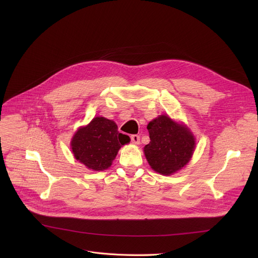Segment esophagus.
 I'll return each instance as SVG.
<instances>
[{
	"mask_svg": "<svg viewBox=\"0 0 258 258\" xmlns=\"http://www.w3.org/2000/svg\"><path fill=\"white\" fill-rule=\"evenodd\" d=\"M131 141H132L133 144L138 145L140 143V137L138 136V135H132V136H131Z\"/></svg>",
	"mask_w": 258,
	"mask_h": 258,
	"instance_id": "34e87169",
	"label": "esophagus"
}]
</instances>
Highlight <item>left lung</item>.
<instances>
[{
  "label": "left lung",
  "instance_id": "8db88e82",
  "mask_svg": "<svg viewBox=\"0 0 258 258\" xmlns=\"http://www.w3.org/2000/svg\"><path fill=\"white\" fill-rule=\"evenodd\" d=\"M147 130L151 142L144 146V155L155 171L170 175L190 161L196 138L184 124L161 115L148 123Z\"/></svg>",
  "mask_w": 258,
  "mask_h": 258
}]
</instances>
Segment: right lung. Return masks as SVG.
Here are the masks:
<instances>
[{
    "instance_id": "right-lung-1",
    "label": "right lung",
    "mask_w": 258,
    "mask_h": 258,
    "mask_svg": "<svg viewBox=\"0 0 258 258\" xmlns=\"http://www.w3.org/2000/svg\"><path fill=\"white\" fill-rule=\"evenodd\" d=\"M130 137L118 132L113 120L95 117L86 126L79 127L71 141L73 155L89 169H107L117 156L119 148Z\"/></svg>"
}]
</instances>
